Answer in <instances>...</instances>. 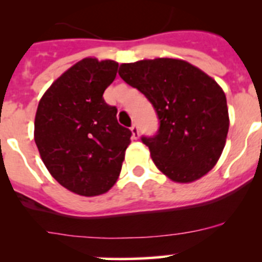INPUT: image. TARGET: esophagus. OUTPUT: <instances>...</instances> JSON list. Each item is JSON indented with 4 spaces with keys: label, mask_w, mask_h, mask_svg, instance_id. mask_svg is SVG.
Here are the masks:
<instances>
[{
    "label": "esophagus",
    "mask_w": 262,
    "mask_h": 262,
    "mask_svg": "<svg viewBox=\"0 0 262 262\" xmlns=\"http://www.w3.org/2000/svg\"><path fill=\"white\" fill-rule=\"evenodd\" d=\"M130 130H132V134H133V138L134 139H138L139 138V128H138V125H137V124H133V125H132V128H130Z\"/></svg>",
    "instance_id": "1"
}]
</instances>
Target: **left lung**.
I'll return each instance as SVG.
<instances>
[{
	"label": "left lung",
	"instance_id": "8db88e82",
	"mask_svg": "<svg viewBox=\"0 0 262 262\" xmlns=\"http://www.w3.org/2000/svg\"><path fill=\"white\" fill-rule=\"evenodd\" d=\"M119 76L157 113L156 136L142 137L158 170L175 182L203 178L218 162L229 128L223 90L195 66L173 58L123 63Z\"/></svg>",
	"mask_w": 262,
	"mask_h": 262
}]
</instances>
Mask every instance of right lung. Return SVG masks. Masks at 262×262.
Masks as SVG:
<instances>
[{
	"label": "right lung",
	"instance_id": "1",
	"mask_svg": "<svg viewBox=\"0 0 262 262\" xmlns=\"http://www.w3.org/2000/svg\"><path fill=\"white\" fill-rule=\"evenodd\" d=\"M119 63L84 58L66 71L43 95L35 115L34 139L44 165L62 186L96 196L119 178L132 132L105 102Z\"/></svg>",
	"mask_w": 262,
	"mask_h": 262
}]
</instances>
